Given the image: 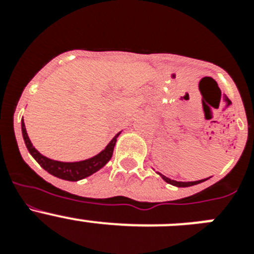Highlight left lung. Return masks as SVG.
Returning <instances> with one entry per match:
<instances>
[{"label":"left lung","instance_id":"8db88e82","mask_svg":"<svg viewBox=\"0 0 254 254\" xmlns=\"http://www.w3.org/2000/svg\"><path fill=\"white\" fill-rule=\"evenodd\" d=\"M158 174L164 179V181L167 182V183H169V185H172V186H176V187H190V186L199 185V183H202V182L207 181L208 179V178H206V179H201V181H194V182H178V181H174V179L168 178V177L163 176V174H160V173H158Z\"/></svg>","mask_w":254,"mask_h":254}]
</instances>
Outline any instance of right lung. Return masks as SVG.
Returning <instances> with one entry per match:
<instances>
[{
	"label": "right lung",
	"mask_w": 254,
	"mask_h": 254,
	"mask_svg": "<svg viewBox=\"0 0 254 254\" xmlns=\"http://www.w3.org/2000/svg\"><path fill=\"white\" fill-rule=\"evenodd\" d=\"M21 131H22V137H24V141H25V145L28 147L29 152L35 160L38 161L40 167L43 168L44 170L52 174V176L57 177L60 179H64V181L69 182H77L81 181V179L86 178V177L91 176L95 172L102 169L108 161L111 160L112 155H113L114 146H116L117 138L121 134V132L114 136L111 140V142L108 143L105 146L104 150L96 154L93 158H89L86 160L81 161H73V163H64V161H58L53 160V159H49L44 155L40 154L31 143L30 138L28 136V132H26L25 128V123H24V120H21Z\"/></svg>",
	"instance_id": "1"
}]
</instances>
